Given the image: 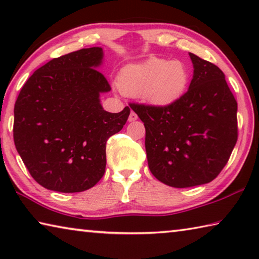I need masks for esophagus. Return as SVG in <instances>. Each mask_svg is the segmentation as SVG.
Listing matches in <instances>:
<instances>
[{"label": "esophagus", "mask_w": 259, "mask_h": 259, "mask_svg": "<svg viewBox=\"0 0 259 259\" xmlns=\"http://www.w3.org/2000/svg\"><path fill=\"white\" fill-rule=\"evenodd\" d=\"M137 119H138L137 114H136L135 112H131V113H130V115H129V117H128V121H129V122H134V121H136Z\"/></svg>", "instance_id": "obj_1"}]
</instances>
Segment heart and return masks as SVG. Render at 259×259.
<instances>
[{
	"instance_id": "obj_1",
	"label": "heart",
	"mask_w": 259,
	"mask_h": 259,
	"mask_svg": "<svg viewBox=\"0 0 259 259\" xmlns=\"http://www.w3.org/2000/svg\"><path fill=\"white\" fill-rule=\"evenodd\" d=\"M190 78V69L184 61L151 58L122 69L117 83L125 95L142 96L153 106L166 107L185 95Z\"/></svg>"
}]
</instances>
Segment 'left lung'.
Here are the masks:
<instances>
[{
    "mask_svg": "<svg viewBox=\"0 0 259 259\" xmlns=\"http://www.w3.org/2000/svg\"><path fill=\"white\" fill-rule=\"evenodd\" d=\"M190 88L166 107L130 103L144 122L148 168L165 185L185 188L213 181L238 140V103L224 73L190 54Z\"/></svg>",
    "mask_w": 259,
    "mask_h": 259,
    "instance_id": "obj_1",
    "label": "left lung"
}]
</instances>
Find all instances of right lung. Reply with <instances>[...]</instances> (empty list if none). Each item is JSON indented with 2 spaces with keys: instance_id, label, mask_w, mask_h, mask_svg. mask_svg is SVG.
<instances>
[{
  "instance_id": "1",
  "label": "right lung",
  "mask_w": 259,
  "mask_h": 259,
  "mask_svg": "<svg viewBox=\"0 0 259 259\" xmlns=\"http://www.w3.org/2000/svg\"><path fill=\"white\" fill-rule=\"evenodd\" d=\"M103 49L88 48L54 58L33 73L15 104L14 140L35 182L76 193L105 174L106 142L123 128L130 108L109 113L99 96L108 84L97 68Z\"/></svg>"
}]
</instances>
